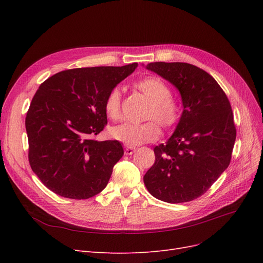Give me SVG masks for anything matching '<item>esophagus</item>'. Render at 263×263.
<instances>
[{
	"label": "esophagus",
	"instance_id": "esophagus-1",
	"mask_svg": "<svg viewBox=\"0 0 263 263\" xmlns=\"http://www.w3.org/2000/svg\"><path fill=\"white\" fill-rule=\"evenodd\" d=\"M124 150H125V154L126 155H132V154L135 153V150H136V148L130 147V146H125Z\"/></svg>",
	"mask_w": 263,
	"mask_h": 263
}]
</instances>
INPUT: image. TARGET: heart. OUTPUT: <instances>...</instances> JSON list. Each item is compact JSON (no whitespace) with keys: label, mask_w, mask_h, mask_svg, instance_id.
<instances>
[{"label":"heart","mask_w":263,"mask_h":263,"mask_svg":"<svg viewBox=\"0 0 263 263\" xmlns=\"http://www.w3.org/2000/svg\"><path fill=\"white\" fill-rule=\"evenodd\" d=\"M134 85L150 100V105L146 113V118L150 121L140 124L127 122L110 129V135L114 139L130 147L156 140L160 135L159 124L164 129H170L176 127L182 118L181 103L172 97L171 87L160 78H142L135 82ZM121 90L118 87H113L107 93L104 101V110L112 121H117L121 117ZM153 119L155 121H153Z\"/></svg>","instance_id":"heart-1"}]
</instances>
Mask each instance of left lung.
Segmentation results:
<instances>
[{
	"instance_id": "obj_1",
	"label": "left lung",
	"mask_w": 263,
	"mask_h": 263,
	"mask_svg": "<svg viewBox=\"0 0 263 263\" xmlns=\"http://www.w3.org/2000/svg\"><path fill=\"white\" fill-rule=\"evenodd\" d=\"M147 69L178 87L184 109L171 138L155 147L156 161L144 183L160 201H193L206 193L232 160L236 140L232 106L216 80L196 66L151 62Z\"/></svg>"
}]
</instances>
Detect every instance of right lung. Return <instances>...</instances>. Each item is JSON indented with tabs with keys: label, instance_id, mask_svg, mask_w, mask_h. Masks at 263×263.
I'll use <instances>...</instances> for the list:
<instances>
[{
	"label": "right lung",
	"instance_id": "add662e5",
	"mask_svg": "<svg viewBox=\"0 0 263 263\" xmlns=\"http://www.w3.org/2000/svg\"><path fill=\"white\" fill-rule=\"evenodd\" d=\"M69 69L39 85L26 114L28 161L53 193L85 200L105 189L124 155L117 140H95L107 124V93L137 68Z\"/></svg>",
	"mask_w": 263,
	"mask_h": 263
}]
</instances>
